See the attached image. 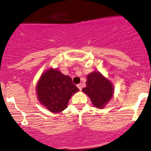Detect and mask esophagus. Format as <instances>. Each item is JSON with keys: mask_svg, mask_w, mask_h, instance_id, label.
<instances>
[{"mask_svg": "<svg viewBox=\"0 0 151 151\" xmlns=\"http://www.w3.org/2000/svg\"><path fill=\"white\" fill-rule=\"evenodd\" d=\"M77 87L78 88V89H79L80 91L82 90V85H81V84H78V85H77Z\"/></svg>", "mask_w": 151, "mask_h": 151, "instance_id": "obj_1", "label": "esophagus"}]
</instances>
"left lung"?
<instances>
[{"instance_id":"left-lung-1","label":"left lung","mask_w":151,"mask_h":151,"mask_svg":"<svg viewBox=\"0 0 151 151\" xmlns=\"http://www.w3.org/2000/svg\"><path fill=\"white\" fill-rule=\"evenodd\" d=\"M88 95L92 104L98 108H103L111 99L113 88L111 82L103 76L99 72L88 75L86 87L82 89Z\"/></svg>"}]
</instances>
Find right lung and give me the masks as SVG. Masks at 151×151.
Here are the masks:
<instances>
[{
    "instance_id": "1",
    "label": "right lung",
    "mask_w": 151,
    "mask_h": 151,
    "mask_svg": "<svg viewBox=\"0 0 151 151\" xmlns=\"http://www.w3.org/2000/svg\"><path fill=\"white\" fill-rule=\"evenodd\" d=\"M36 89L41 104L53 113L65 110L72 95L79 91L70 77L54 69L43 73Z\"/></svg>"
}]
</instances>
